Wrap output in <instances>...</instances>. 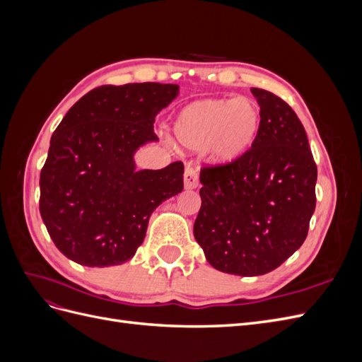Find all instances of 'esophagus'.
Segmentation results:
<instances>
[{
	"instance_id": "esophagus-1",
	"label": "esophagus",
	"mask_w": 362,
	"mask_h": 362,
	"mask_svg": "<svg viewBox=\"0 0 362 362\" xmlns=\"http://www.w3.org/2000/svg\"><path fill=\"white\" fill-rule=\"evenodd\" d=\"M198 184H199L198 169H196L194 166H192V164H187V166H185V170H184V185H185V189H187V190L196 189V187H198Z\"/></svg>"
}]
</instances>
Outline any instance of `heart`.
Listing matches in <instances>:
<instances>
[{
    "label": "heart",
    "mask_w": 362,
    "mask_h": 362,
    "mask_svg": "<svg viewBox=\"0 0 362 362\" xmlns=\"http://www.w3.org/2000/svg\"><path fill=\"white\" fill-rule=\"evenodd\" d=\"M259 128V105L242 96L185 105L175 119L173 133L189 149L208 148L216 161L233 163L255 144Z\"/></svg>",
    "instance_id": "1"
}]
</instances>
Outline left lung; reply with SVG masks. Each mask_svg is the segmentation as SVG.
<instances>
[{
  "label": "left lung",
  "instance_id": "8db88e82",
  "mask_svg": "<svg viewBox=\"0 0 362 362\" xmlns=\"http://www.w3.org/2000/svg\"><path fill=\"white\" fill-rule=\"evenodd\" d=\"M259 104L255 144L233 163L204 166L193 225L206 261L229 275L259 276L298 250L315 210L317 166L293 108L252 87Z\"/></svg>",
  "mask_w": 362,
  "mask_h": 362
}]
</instances>
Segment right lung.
Wrapping results in <instances>:
<instances>
[{
	"instance_id": "add662e5",
	"label": "right lung",
	"mask_w": 362,
	"mask_h": 362,
	"mask_svg": "<svg viewBox=\"0 0 362 362\" xmlns=\"http://www.w3.org/2000/svg\"><path fill=\"white\" fill-rule=\"evenodd\" d=\"M177 84L101 86L76 101L54 131L40 170L39 210L54 245L87 267L119 266L144 243L156 208L184 189V164L136 170L134 152Z\"/></svg>"
}]
</instances>
